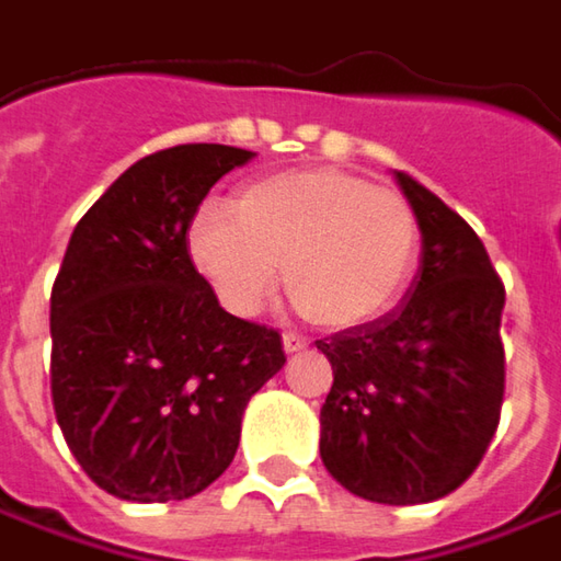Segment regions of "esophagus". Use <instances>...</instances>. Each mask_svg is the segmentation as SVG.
Here are the masks:
<instances>
[{"instance_id": "34e87169", "label": "esophagus", "mask_w": 561, "mask_h": 561, "mask_svg": "<svg viewBox=\"0 0 561 561\" xmlns=\"http://www.w3.org/2000/svg\"><path fill=\"white\" fill-rule=\"evenodd\" d=\"M282 345H285V352L288 354H298L310 345V339H307V335H298V332H285V335H282Z\"/></svg>"}]
</instances>
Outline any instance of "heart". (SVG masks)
<instances>
[{
    "instance_id": "heart-1",
    "label": "heart",
    "mask_w": 561,
    "mask_h": 561,
    "mask_svg": "<svg viewBox=\"0 0 561 561\" xmlns=\"http://www.w3.org/2000/svg\"><path fill=\"white\" fill-rule=\"evenodd\" d=\"M421 229L402 194L335 169L248 184L234 209L207 201L187 226V254L234 317H256L288 276L310 320L332 329L377 320L414 273Z\"/></svg>"
}]
</instances>
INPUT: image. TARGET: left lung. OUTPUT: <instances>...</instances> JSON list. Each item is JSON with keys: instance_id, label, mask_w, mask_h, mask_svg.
<instances>
[{"instance_id": "obj_1", "label": "left lung", "mask_w": 561, "mask_h": 561, "mask_svg": "<svg viewBox=\"0 0 561 561\" xmlns=\"http://www.w3.org/2000/svg\"><path fill=\"white\" fill-rule=\"evenodd\" d=\"M399 182L424 234V263L396 310L317 339L332 364L320 455L354 496L417 505L474 474L500 426L505 285L455 209L408 172Z\"/></svg>"}]
</instances>
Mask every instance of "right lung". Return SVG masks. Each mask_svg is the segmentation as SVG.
<instances>
[{
    "label": "right lung",
    "mask_w": 561,
    "mask_h": 561,
    "mask_svg": "<svg viewBox=\"0 0 561 561\" xmlns=\"http://www.w3.org/2000/svg\"><path fill=\"white\" fill-rule=\"evenodd\" d=\"M254 157L179 144L75 226L49 295V382L84 474L128 502L191 500L232 465L241 414L285 364L279 329L222 310L187 254L209 187Z\"/></svg>",
    "instance_id": "add662e5"
}]
</instances>
